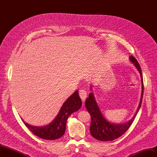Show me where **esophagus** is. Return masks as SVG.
I'll return each instance as SVG.
<instances>
[{
	"mask_svg": "<svg viewBox=\"0 0 157 157\" xmlns=\"http://www.w3.org/2000/svg\"><path fill=\"white\" fill-rule=\"evenodd\" d=\"M79 96L81 98L82 101H84L85 99H86L87 96V92L85 90H79Z\"/></svg>",
	"mask_w": 157,
	"mask_h": 157,
	"instance_id": "obj_1",
	"label": "esophagus"
}]
</instances>
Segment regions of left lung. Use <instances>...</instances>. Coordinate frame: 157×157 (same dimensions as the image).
<instances>
[{
	"label": "left lung",
	"instance_id": "left-lung-1",
	"mask_svg": "<svg viewBox=\"0 0 157 157\" xmlns=\"http://www.w3.org/2000/svg\"><path fill=\"white\" fill-rule=\"evenodd\" d=\"M130 59L132 62L135 65L136 68L138 70L141 75V81H142V93L140 105L138 109L132 119L125 124H113L108 122L103 115L101 114L100 109H99L98 104L95 100L93 93H90L89 94V97L86 99L85 102V106L87 111L91 116V124H90V133L92 136L96 140L103 141H109L115 140L119 137L128 130L130 127L132 122H134V118L138 113L140 108L141 105L142 99H143L144 95V82L143 77H142L141 69L139 63L137 62L136 59L134 56H130Z\"/></svg>",
	"mask_w": 157,
	"mask_h": 157
}]
</instances>
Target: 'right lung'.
Here are the masks:
<instances>
[{
  "label": "right lung",
  "instance_id": "obj_1",
  "mask_svg": "<svg viewBox=\"0 0 157 157\" xmlns=\"http://www.w3.org/2000/svg\"><path fill=\"white\" fill-rule=\"evenodd\" d=\"M82 105L81 99L77 90L65 101L54 120L45 126H33L22 120L25 125L32 133L40 138L54 140L58 139L65 134L66 122L73 113L78 111Z\"/></svg>",
  "mask_w": 157,
  "mask_h": 157
}]
</instances>
